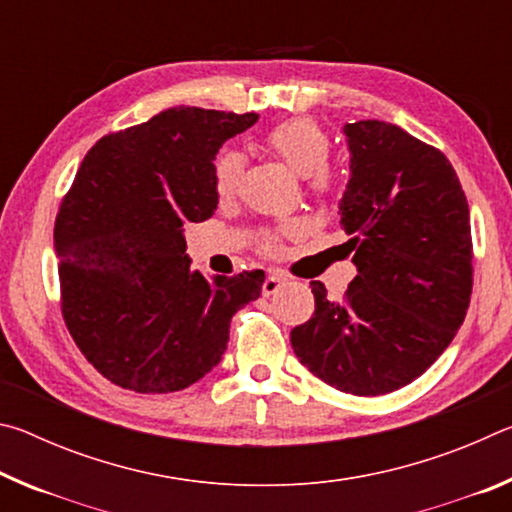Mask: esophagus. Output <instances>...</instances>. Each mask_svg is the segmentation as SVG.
Returning a JSON list of instances; mask_svg holds the SVG:
<instances>
[{"mask_svg": "<svg viewBox=\"0 0 512 512\" xmlns=\"http://www.w3.org/2000/svg\"><path fill=\"white\" fill-rule=\"evenodd\" d=\"M287 282V277H284L280 271H271L266 275V280H264V293L266 296H273V293L282 287V284Z\"/></svg>", "mask_w": 512, "mask_h": 512, "instance_id": "1", "label": "esophagus"}]
</instances>
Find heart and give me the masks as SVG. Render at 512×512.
<instances>
[{
    "label": "heart",
    "instance_id": "1",
    "mask_svg": "<svg viewBox=\"0 0 512 512\" xmlns=\"http://www.w3.org/2000/svg\"><path fill=\"white\" fill-rule=\"evenodd\" d=\"M266 149L271 151L277 160H282L296 176L309 178L311 192L318 196H327L334 189L332 171L327 169L329 155V137L314 119H289L284 124L275 126L266 135ZM214 192L221 198H230L237 192L241 178V158L235 151H223L216 155L214 167ZM275 246L268 241L266 250Z\"/></svg>",
    "mask_w": 512,
    "mask_h": 512
}]
</instances>
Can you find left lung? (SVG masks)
<instances>
[{"instance_id": "left-lung-1", "label": "left lung", "mask_w": 512, "mask_h": 512, "mask_svg": "<svg viewBox=\"0 0 512 512\" xmlns=\"http://www.w3.org/2000/svg\"><path fill=\"white\" fill-rule=\"evenodd\" d=\"M350 180L341 225L357 277L343 300L311 282L316 309L293 327L302 366L352 395L420 377L463 325L472 296L470 207L452 164L400 126H343Z\"/></svg>"}]
</instances>
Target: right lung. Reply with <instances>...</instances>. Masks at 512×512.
Instances as JSON below:
<instances>
[{"label": "right lung", "mask_w": 512, "mask_h": 512, "mask_svg": "<svg viewBox=\"0 0 512 512\" xmlns=\"http://www.w3.org/2000/svg\"><path fill=\"white\" fill-rule=\"evenodd\" d=\"M259 115L169 108L101 137L56 216L60 307L74 343L112 384L173 393L221 361L230 320L262 293L264 271L205 277L185 225L210 219L212 167Z\"/></svg>", "instance_id": "1"}]
</instances>
